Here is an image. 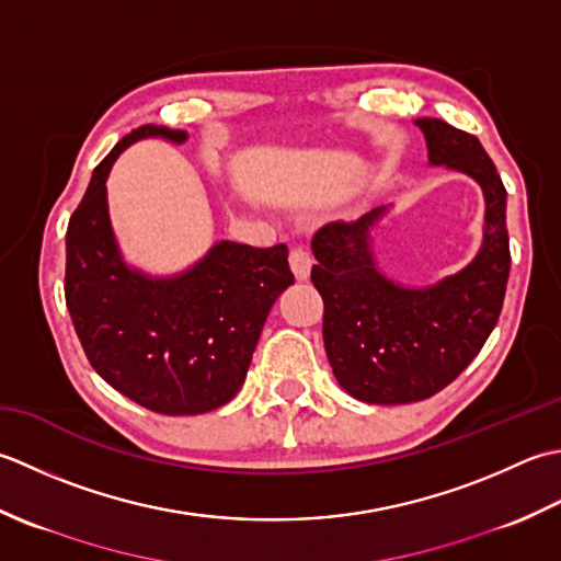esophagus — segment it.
<instances>
[{
	"instance_id": "34e87169",
	"label": "esophagus",
	"mask_w": 561,
	"mask_h": 561,
	"mask_svg": "<svg viewBox=\"0 0 561 561\" xmlns=\"http://www.w3.org/2000/svg\"><path fill=\"white\" fill-rule=\"evenodd\" d=\"M290 268H293L297 280H307V278H310V271H312V259H310V254H307L305 249H293V251H290Z\"/></svg>"
}]
</instances>
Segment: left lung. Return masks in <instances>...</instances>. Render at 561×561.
I'll list each match as a JSON object with an SVG mask.
<instances>
[{"label": "left lung", "mask_w": 561, "mask_h": 561, "mask_svg": "<svg viewBox=\"0 0 561 561\" xmlns=\"http://www.w3.org/2000/svg\"><path fill=\"white\" fill-rule=\"evenodd\" d=\"M428 162L474 179L484 193V237L455 276L409 288L377 268L375 227L387 208L329 222L312 239V283L324 300V348L339 385L368 404H409L448 387L494 331L511 251L506 188L474 135L438 118L414 121Z\"/></svg>", "instance_id": "left-lung-1"}]
</instances>
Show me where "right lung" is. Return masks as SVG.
Masks as SVG:
<instances>
[{
  "mask_svg": "<svg viewBox=\"0 0 561 561\" xmlns=\"http://www.w3.org/2000/svg\"><path fill=\"white\" fill-rule=\"evenodd\" d=\"M145 137L188 140L186 130L142 125L94 169L67 225L65 300L91 368L113 390L157 414H205L244 385L271 307L295 280L288 247L217 242L174 276L125 264L106 179L125 147Z\"/></svg>",
  "mask_w": 561,
  "mask_h": 561,
  "instance_id": "obj_1",
  "label": "right lung"
}]
</instances>
